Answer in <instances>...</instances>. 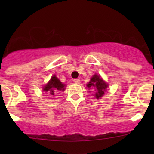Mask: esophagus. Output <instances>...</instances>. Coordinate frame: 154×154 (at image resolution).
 <instances>
[{"instance_id": "esophagus-1", "label": "esophagus", "mask_w": 154, "mask_h": 154, "mask_svg": "<svg viewBox=\"0 0 154 154\" xmlns=\"http://www.w3.org/2000/svg\"><path fill=\"white\" fill-rule=\"evenodd\" d=\"M73 81H74V83H76V84H80V80H79V79H74Z\"/></svg>"}]
</instances>
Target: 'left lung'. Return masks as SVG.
Here are the masks:
<instances>
[{"instance_id": "left-lung-1", "label": "left lung", "mask_w": 154, "mask_h": 154, "mask_svg": "<svg viewBox=\"0 0 154 154\" xmlns=\"http://www.w3.org/2000/svg\"><path fill=\"white\" fill-rule=\"evenodd\" d=\"M108 85L100 78V76L94 74L91 78L89 83L87 84L88 88H91L95 90V97L97 99L100 98L104 94V91H106Z\"/></svg>"}]
</instances>
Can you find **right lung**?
Wrapping results in <instances>:
<instances>
[{
  "instance_id": "right-lung-1",
  "label": "right lung",
  "mask_w": 154,
  "mask_h": 154,
  "mask_svg": "<svg viewBox=\"0 0 154 154\" xmlns=\"http://www.w3.org/2000/svg\"><path fill=\"white\" fill-rule=\"evenodd\" d=\"M64 86L65 85L63 84V83L60 81V80L54 75L51 77V80L48 82V84L43 88V90L47 91L48 94H49V95L53 96L54 95V94H55L57 91H61V90H63V91L65 90Z\"/></svg>"
}]
</instances>
